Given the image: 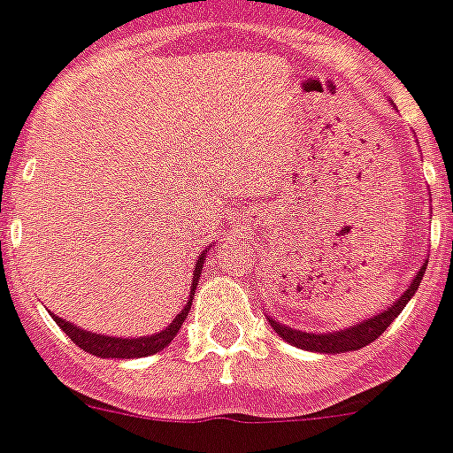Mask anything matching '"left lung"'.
<instances>
[{
	"label": "left lung",
	"mask_w": 453,
	"mask_h": 453,
	"mask_svg": "<svg viewBox=\"0 0 453 453\" xmlns=\"http://www.w3.org/2000/svg\"><path fill=\"white\" fill-rule=\"evenodd\" d=\"M426 268V259L425 264L420 265V270L416 273V277L411 279V284L407 286L403 295L393 303H388L382 312H375V315L366 317L362 322L353 324V326H346L344 331H328V333H306L299 331V328H290L286 324L277 322L273 317L265 312V319L270 322V326L277 331V335L281 340H286L288 344L297 346V349L311 350V353H328V355H337V353H346V350H360L362 346L371 344L373 340H378L395 317L404 311L411 297L416 295L418 286L422 281V274H425Z\"/></svg>",
	"instance_id": "1"
}]
</instances>
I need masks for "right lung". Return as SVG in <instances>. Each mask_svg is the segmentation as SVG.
<instances>
[{"instance_id":"obj_1","label":"right lung","mask_w":453,"mask_h":453,"mask_svg":"<svg viewBox=\"0 0 453 453\" xmlns=\"http://www.w3.org/2000/svg\"><path fill=\"white\" fill-rule=\"evenodd\" d=\"M212 250V246H207L205 250L198 255L196 264H194L192 270V290H189V297L188 303L183 306V311L174 317V322L165 326L163 331L158 333H151V335H142V337H113V335H103V333H93V331H84L82 326L78 324H71L62 317L53 315V322L62 328V331L69 335V340L73 344H78L80 349L87 350V353L96 355V357H120V360H131V357H147V355H154L158 350H163L169 342L174 340L176 333L180 331L183 326L185 317H188L189 308H192V297L196 293V284H198V277H201V270L203 264H205V257L207 252Z\"/></svg>"}]
</instances>
